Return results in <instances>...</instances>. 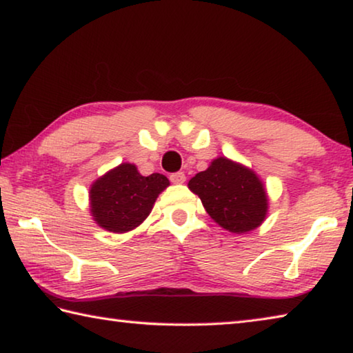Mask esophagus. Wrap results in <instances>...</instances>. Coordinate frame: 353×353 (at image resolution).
<instances>
[{
    "mask_svg": "<svg viewBox=\"0 0 353 353\" xmlns=\"http://www.w3.org/2000/svg\"><path fill=\"white\" fill-rule=\"evenodd\" d=\"M170 179H171L172 183H183V182H185V174L179 171V172H174V174H171Z\"/></svg>",
    "mask_w": 353,
    "mask_h": 353,
    "instance_id": "obj_1",
    "label": "esophagus"
}]
</instances>
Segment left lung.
<instances>
[{"label":"left lung","mask_w":353,"mask_h":353,"mask_svg":"<svg viewBox=\"0 0 353 353\" xmlns=\"http://www.w3.org/2000/svg\"><path fill=\"white\" fill-rule=\"evenodd\" d=\"M188 188L198 194L210 219L231 233H247L266 219L268 194L263 182L249 168L225 157L192 177Z\"/></svg>","instance_id":"left-lung-1"}]
</instances>
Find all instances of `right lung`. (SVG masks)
Returning a JSON list of instances; mask_svg holds the SVG:
<instances>
[{"label": "right lung", "instance_id": "right-lung-1", "mask_svg": "<svg viewBox=\"0 0 353 353\" xmlns=\"http://www.w3.org/2000/svg\"><path fill=\"white\" fill-rule=\"evenodd\" d=\"M170 185L166 176H143L131 163H122L97 179L90 188L92 217L110 233H126L147 219L159 194Z\"/></svg>", "mask_w": 353, "mask_h": 353}]
</instances>
